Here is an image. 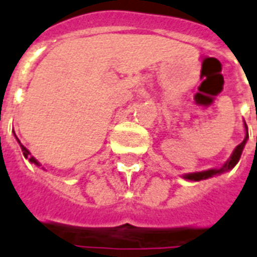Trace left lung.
Segmentation results:
<instances>
[{"label":"left lung","mask_w":257,"mask_h":257,"mask_svg":"<svg viewBox=\"0 0 257 257\" xmlns=\"http://www.w3.org/2000/svg\"><path fill=\"white\" fill-rule=\"evenodd\" d=\"M244 127H245V138L242 141L240 145L236 146V149L232 153V156L229 157V160L226 161L225 164L222 165L220 169H209V170H204V172H197V173H189V174H185L184 178L189 181H201V180H206V178H210V177L217 176V174H221L224 172H228L230 169H233L236 166V164L240 160L241 157V153L244 150V146H245L246 141H248V127H246V123L244 122Z\"/></svg>","instance_id":"left-lung-1"}]
</instances>
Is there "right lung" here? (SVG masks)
Wrapping results in <instances>:
<instances>
[{
	"label": "right lung",
	"instance_id": "1",
	"mask_svg": "<svg viewBox=\"0 0 257 257\" xmlns=\"http://www.w3.org/2000/svg\"><path fill=\"white\" fill-rule=\"evenodd\" d=\"M15 137H16V134H15ZM16 139H17V142L20 143V147H21V150H23L24 157H25V158H28V160H29V162H31V164H35V165H37V166H40V164H39V162H37V160H36L35 157H31V153H29V150H28L27 147L24 146V145H21V142H20L19 138H17V137H16Z\"/></svg>",
	"mask_w": 257,
	"mask_h": 257
}]
</instances>
